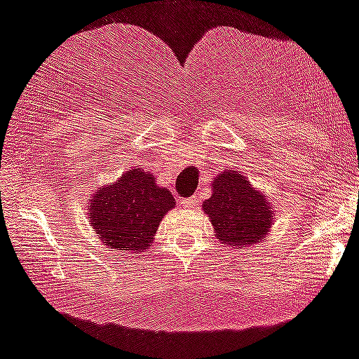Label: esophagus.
<instances>
[{
  "mask_svg": "<svg viewBox=\"0 0 359 359\" xmlns=\"http://www.w3.org/2000/svg\"><path fill=\"white\" fill-rule=\"evenodd\" d=\"M196 204H198V201H196V198H189V199H184L182 201V206L186 208V210H192V208H196Z\"/></svg>",
  "mask_w": 359,
  "mask_h": 359,
  "instance_id": "obj_1",
  "label": "esophagus"
}]
</instances>
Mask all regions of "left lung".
<instances>
[{"label":"left lung","instance_id":"obj_1","mask_svg":"<svg viewBox=\"0 0 359 359\" xmlns=\"http://www.w3.org/2000/svg\"><path fill=\"white\" fill-rule=\"evenodd\" d=\"M211 186L212 194L203 203V210L224 245L240 249L266 237L274 219L266 194L237 170L219 173Z\"/></svg>","mask_w":359,"mask_h":359}]
</instances>
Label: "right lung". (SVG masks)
<instances>
[{
    "label": "right lung",
    "instance_id": "obj_1",
    "mask_svg": "<svg viewBox=\"0 0 359 359\" xmlns=\"http://www.w3.org/2000/svg\"><path fill=\"white\" fill-rule=\"evenodd\" d=\"M175 199L143 168H131L117 182L97 189L90 199V226L109 249L133 254L149 249L165 212Z\"/></svg>",
    "mask_w": 359,
    "mask_h": 359
}]
</instances>
